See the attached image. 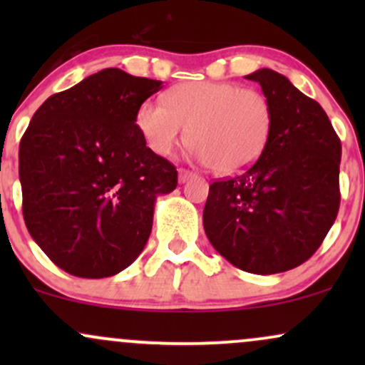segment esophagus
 <instances>
[{
  "label": "esophagus",
  "mask_w": 365,
  "mask_h": 365,
  "mask_svg": "<svg viewBox=\"0 0 365 365\" xmlns=\"http://www.w3.org/2000/svg\"><path fill=\"white\" fill-rule=\"evenodd\" d=\"M197 175L195 173H192L190 170H185V168H180L178 170V180H180V183H185V182H188V180L190 178H195Z\"/></svg>",
  "instance_id": "obj_1"
}]
</instances>
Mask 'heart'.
Returning a JSON list of instances; mask_svg holds the SVG:
<instances>
[{"mask_svg": "<svg viewBox=\"0 0 365 365\" xmlns=\"http://www.w3.org/2000/svg\"><path fill=\"white\" fill-rule=\"evenodd\" d=\"M273 106L262 92L228 82H185L165 104L145 101L137 111L140 135L156 154L170 156L185 139L202 165L220 175L254 165L273 132Z\"/></svg>", "mask_w": 365, "mask_h": 365, "instance_id": "b5f03b06", "label": "heart"}]
</instances>
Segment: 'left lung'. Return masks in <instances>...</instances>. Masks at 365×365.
I'll return each mask as SVG.
<instances>
[{"label": "left lung", "instance_id": "obj_1", "mask_svg": "<svg viewBox=\"0 0 365 365\" xmlns=\"http://www.w3.org/2000/svg\"><path fill=\"white\" fill-rule=\"evenodd\" d=\"M257 82L273 106V132L250 168L209 187L202 223L211 245L238 269L274 274L319 249L340 207L341 142L321 104L282 73Z\"/></svg>", "mask_w": 365, "mask_h": 365}]
</instances>
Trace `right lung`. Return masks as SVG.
Masks as SVG:
<instances>
[{"mask_svg":"<svg viewBox=\"0 0 365 365\" xmlns=\"http://www.w3.org/2000/svg\"><path fill=\"white\" fill-rule=\"evenodd\" d=\"M161 83L104 68L46 99L25 130V225L66 273L96 279L128 267L148 244L156 197L177 188V168L135 123Z\"/></svg>","mask_w":365,"mask_h":365,"instance_id":"1","label":"right lung"}]
</instances>
